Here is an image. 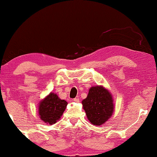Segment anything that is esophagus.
Returning a JSON list of instances; mask_svg holds the SVG:
<instances>
[{
	"label": "esophagus",
	"mask_w": 157,
	"mask_h": 157,
	"mask_svg": "<svg viewBox=\"0 0 157 157\" xmlns=\"http://www.w3.org/2000/svg\"><path fill=\"white\" fill-rule=\"evenodd\" d=\"M74 102H76V103H78V102H79V98H74Z\"/></svg>",
	"instance_id": "obj_1"
}]
</instances>
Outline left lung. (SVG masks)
Masks as SVG:
<instances>
[{
	"mask_svg": "<svg viewBox=\"0 0 157 157\" xmlns=\"http://www.w3.org/2000/svg\"><path fill=\"white\" fill-rule=\"evenodd\" d=\"M82 104L88 119L93 125H102L113 114L112 96L101 86L90 88L87 97L82 101Z\"/></svg>",
	"mask_w": 157,
	"mask_h": 157,
	"instance_id": "left-lung-1",
	"label": "left lung"
}]
</instances>
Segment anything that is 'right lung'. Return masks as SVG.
<instances>
[{
	"mask_svg": "<svg viewBox=\"0 0 157 157\" xmlns=\"http://www.w3.org/2000/svg\"><path fill=\"white\" fill-rule=\"evenodd\" d=\"M68 103L54 93H50L40 102L38 113L42 121L50 125L55 124L63 114Z\"/></svg>",
	"mask_w": 157,
	"mask_h": 157,
	"instance_id": "right-lung-1",
	"label": "right lung"
}]
</instances>
